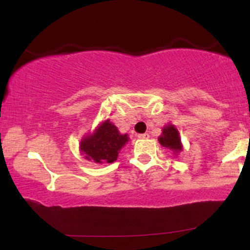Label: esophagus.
Returning <instances> with one entry per match:
<instances>
[{
    "label": "esophagus",
    "mask_w": 250,
    "mask_h": 250,
    "mask_svg": "<svg viewBox=\"0 0 250 250\" xmlns=\"http://www.w3.org/2000/svg\"><path fill=\"white\" fill-rule=\"evenodd\" d=\"M137 137H139V139H147V137H149V134H147V133L139 134V135H137Z\"/></svg>",
    "instance_id": "34e87169"
}]
</instances>
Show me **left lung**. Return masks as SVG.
Segmentation results:
<instances>
[{"label":"left lung","instance_id":"left-lung-1","mask_svg":"<svg viewBox=\"0 0 250 250\" xmlns=\"http://www.w3.org/2000/svg\"><path fill=\"white\" fill-rule=\"evenodd\" d=\"M159 142L163 147L169 149L175 156H177L183 149L179 130L171 123H168L162 128V134L159 136Z\"/></svg>","mask_w":250,"mask_h":250}]
</instances>
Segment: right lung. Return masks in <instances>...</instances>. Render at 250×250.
<instances>
[{"instance_id":"obj_1","label":"right lung","mask_w":250,"mask_h":250,"mask_svg":"<svg viewBox=\"0 0 250 250\" xmlns=\"http://www.w3.org/2000/svg\"><path fill=\"white\" fill-rule=\"evenodd\" d=\"M129 141L128 134H121L109 120H104L91 134H87L80 142V151L84 159L95 163H113L120 150Z\"/></svg>"}]
</instances>
